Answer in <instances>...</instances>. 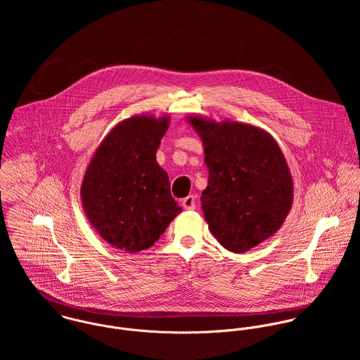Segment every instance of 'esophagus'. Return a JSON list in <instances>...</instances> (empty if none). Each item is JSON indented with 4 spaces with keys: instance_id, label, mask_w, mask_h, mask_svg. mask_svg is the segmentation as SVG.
Instances as JSON below:
<instances>
[{
    "instance_id": "obj_1",
    "label": "esophagus",
    "mask_w": 360,
    "mask_h": 360,
    "mask_svg": "<svg viewBox=\"0 0 360 360\" xmlns=\"http://www.w3.org/2000/svg\"><path fill=\"white\" fill-rule=\"evenodd\" d=\"M181 205L186 210H194L195 209V197L194 195H188L181 201Z\"/></svg>"
}]
</instances>
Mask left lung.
Listing matches in <instances>:
<instances>
[{"mask_svg":"<svg viewBox=\"0 0 360 360\" xmlns=\"http://www.w3.org/2000/svg\"><path fill=\"white\" fill-rule=\"evenodd\" d=\"M204 147L207 187L201 202L212 236L243 254L280 230L294 201V181L277 141L234 120L187 116Z\"/></svg>","mask_w":360,"mask_h":360,"instance_id":"left-lung-1","label":"left lung"}]
</instances>
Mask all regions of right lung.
Returning <instances> with one entry per match:
<instances>
[{"instance_id": "obj_1", "label": "right lung", "mask_w": 360, "mask_h": 360, "mask_svg": "<svg viewBox=\"0 0 360 360\" xmlns=\"http://www.w3.org/2000/svg\"><path fill=\"white\" fill-rule=\"evenodd\" d=\"M169 124V115L146 113L119 122L86 169L83 210L100 237L117 250H148L181 212L170 194L167 173L156 162Z\"/></svg>"}]
</instances>
